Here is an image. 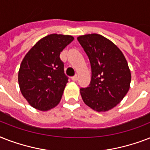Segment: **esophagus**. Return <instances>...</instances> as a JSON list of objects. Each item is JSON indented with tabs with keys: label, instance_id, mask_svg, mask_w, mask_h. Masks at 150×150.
I'll use <instances>...</instances> for the list:
<instances>
[{
	"label": "esophagus",
	"instance_id": "esophagus-1",
	"mask_svg": "<svg viewBox=\"0 0 150 150\" xmlns=\"http://www.w3.org/2000/svg\"><path fill=\"white\" fill-rule=\"evenodd\" d=\"M77 79H78V75H75V76L71 77V80H72V81H74V82L77 81Z\"/></svg>",
	"mask_w": 150,
	"mask_h": 150
}]
</instances>
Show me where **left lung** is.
Wrapping results in <instances>:
<instances>
[{
	"mask_svg": "<svg viewBox=\"0 0 150 150\" xmlns=\"http://www.w3.org/2000/svg\"><path fill=\"white\" fill-rule=\"evenodd\" d=\"M89 57L92 69L90 84L80 89L82 100L97 112L116 107L129 90L131 71L121 50L100 34L78 37Z\"/></svg>",
	"mask_w": 150,
	"mask_h": 150,
	"instance_id": "8db88e82",
	"label": "left lung"
}]
</instances>
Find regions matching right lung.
I'll return each instance as SVG.
<instances>
[{
    "instance_id": "obj_1",
    "label": "right lung",
    "mask_w": 150,
    "mask_h": 150,
    "mask_svg": "<svg viewBox=\"0 0 150 150\" xmlns=\"http://www.w3.org/2000/svg\"><path fill=\"white\" fill-rule=\"evenodd\" d=\"M73 40L69 35H48L40 40L22 60L18 76L19 88L34 108L47 111L61 101L68 78L60 54Z\"/></svg>"
}]
</instances>
